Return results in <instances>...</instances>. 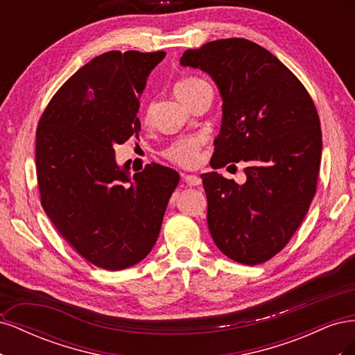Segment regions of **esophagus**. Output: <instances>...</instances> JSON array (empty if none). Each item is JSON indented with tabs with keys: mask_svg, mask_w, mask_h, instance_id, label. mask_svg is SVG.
Listing matches in <instances>:
<instances>
[{
	"mask_svg": "<svg viewBox=\"0 0 355 355\" xmlns=\"http://www.w3.org/2000/svg\"><path fill=\"white\" fill-rule=\"evenodd\" d=\"M182 178H184V182L189 187H198V185H201V182H202L201 178L196 176V175H184Z\"/></svg>",
	"mask_w": 355,
	"mask_h": 355,
	"instance_id": "esophagus-1",
	"label": "esophagus"
}]
</instances>
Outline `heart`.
<instances>
[{"instance_id":"obj_1","label":"heart","mask_w":355,"mask_h":355,"mask_svg":"<svg viewBox=\"0 0 355 355\" xmlns=\"http://www.w3.org/2000/svg\"><path fill=\"white\" fill-rule=\"evenodd\" d=\"M201 80L198 78H187L182 80L180 83L176 84V94L184 93L189 87H192L196 83ZM200 146L201 141L198 137H187V139H180V141L171 144L167 151H166V158L171 163H175L180 167H194L198 159H200Z\"/></svg>"}]
</instances>
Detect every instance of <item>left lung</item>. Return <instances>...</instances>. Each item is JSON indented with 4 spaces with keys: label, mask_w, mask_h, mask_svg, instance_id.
I'll return each instance as SVG.
<instances>
[{
    "label": "left lung",
    "mask_w": 355,
    "mask_h": 355,
    "mask_svg": "<svg viewBox=\"0 0 355 355\" xmlns=\"http://www.w3.org/2000/svg\"><path fill=\"white\" fill-rule=\"evenodd\" d=\"M180 65L207 72L223 102L211 167L247 163L243 185L201 175L211 239L235 262L263 263L284 249L315 196L323 148L315 105L292 71L249 40L210 41L187 50Z\"/></svg>",
    "instance_id": "1"
}]
</instances>
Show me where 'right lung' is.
I'll return each instance as SVG.
<instances>
[{"mask_svg":"<svg viewBox=\"0 0 355 355\" xmlns=\"http://www.w3.org/2000/svg\"><path fill=\"white\" fill-rule=\"evenodd\" d=\"M166 51H108L62 85L37 128L41 206L85 261L118 271L141 262L158 239L179 173L148 164L130 176L115 145L139 139V96Z\"/></svg>","mask_w":355,"mask_h":355,"instance_id":"1","label":"right lung"}]
</instances>
